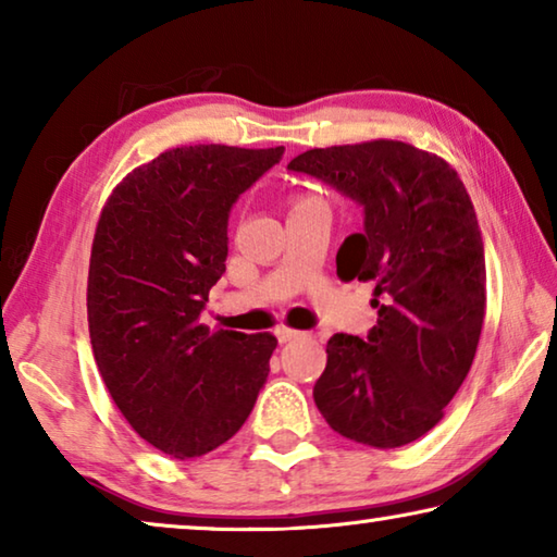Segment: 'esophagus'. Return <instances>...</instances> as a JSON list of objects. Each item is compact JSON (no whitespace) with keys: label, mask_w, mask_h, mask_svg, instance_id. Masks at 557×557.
Here are the masks:
<instances>
[{"label":"esophagus","mask_w":557,"mask_h":557,"mask_svg":"<svg viewBox=\"0 0 557 557\" xmlns=\"http://www.w3.org/2000/svg\"><path fill=\"white\" fill-rule=\"evenodd\" d=\"M275 336L280 338V344H287V342H295L299 336H305V332H297V329H289V326H277Z\"/></svg>","instance_id":"obj_1"}]
</instances>
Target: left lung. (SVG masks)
<instances>
[{
    "mask_svg": "<svg viewBox=\"0 0 557 557\" xmlns=\"http://www.w3.org/2000/svg\"><path fill=\"white\" fill-rule=\"evenodd\" d=\"M363 206V233L336 252L344 282H373L369 338L334 334L314 403L329 428L393 449L445 418L474 361L486 262L465 184L445 159L398 139L309 149L287 164Z\"/></svg>",
    "mask_w": 557,
    "mask_h": 557,
    "instance_id": "1",
    "label": "left lung"
}]
</instances>
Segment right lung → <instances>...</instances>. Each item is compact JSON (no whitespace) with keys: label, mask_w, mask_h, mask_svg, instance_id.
I'll return each mask as SVG.
<instances>
[{"label":"right lung","mask_w":557,"mask_h":557,"mask_svg":"<svg viewBox=\"0 0 557 557\" xmlns=\"http://www.w3.org/2000/svg\"><path fill=\"white\" fill-rule=\"evenodd\" d=\"M285 147L194 145L132 169L102 206L88 270L92 356L112 400L174 459L221 447L270 373V332L199 322L228 258V213Z\"/></svg>","instance_id":"obj_1"}]
</instances>
